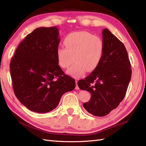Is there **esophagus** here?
Here are the masks:
<instances>
[{"instance_id":"esophagus-1","label":"esophagus","mask_w":146,"mask_h":146,"mask_svg":"<svg viewBox=\"0 0 146 146\" xmlns=\"http://www.w3.org/2000/svg\"><path fill=\"white\" fill-rule=\"evenodd\" d=\"M75 82H76V87H75V89H76V90H78V89H79V87H78V81H77V80H76Z\"/></svg>"}]
</instances>
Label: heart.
Instances as JSON below:
<instances>
[{
    "mask_svg": "<svg viewBox=\"0 0 146 146\" xmlns=\"http://www.w3.org/2000/svg\"><path fill=\"white\" fill-rule=\"evenodd\" d=\"M66 48L59 47L56 54L58 64L62 68H68L71 75L79 77L86 71H93L100 64L104 52L102 39L93 34L76 32L68 35L64 40Z\"/></svg>",
    "mask_w": 146,
    "mask_h": 146,
    "instance_id": "b5f03b06",
    "label": "heart"
}]
</instances>
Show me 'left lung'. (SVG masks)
<instances>
[{
	"label": "left lung",
	"instance_id": "obj_1",
	"mask_svg": "<svg viewBox=\"0 0 146 146\" xmlns=\"http://www.w3.org/2000/svg\"><path fill=\"white\" fill-rule=\"evenodd\" d=\"M104 52L98 67L85 79L78 82L79 88L91 94L83 104L86 111L104 117L119 106L124 98L131 78V63L125 46L109 30L102 31Z\"/></svg>",
	"mask_w": 146,
	"mask_h": 146
}]
</instances>
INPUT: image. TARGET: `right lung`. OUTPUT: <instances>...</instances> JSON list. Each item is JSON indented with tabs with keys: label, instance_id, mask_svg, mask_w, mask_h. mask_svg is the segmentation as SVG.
Masks as SVG:
<instances>
[{
	"label": "right lung",
	"instance_id": "1",
	"mask_svg": "<svg viewBox=\"0 0 146 146\" xmlns=\"http://www.w3.org/2000/svg\"><path fill=\"white\" fill-rule=\"evenodd\" d=\"M56 27H39L18 46L10 63L14 94L21 103L37 113L56 107L64 93L75 88V81L58 65L60 44Z\"/></svg>",
	"mask_w": 146,
	"mask_h": 146
}]
</instances>
